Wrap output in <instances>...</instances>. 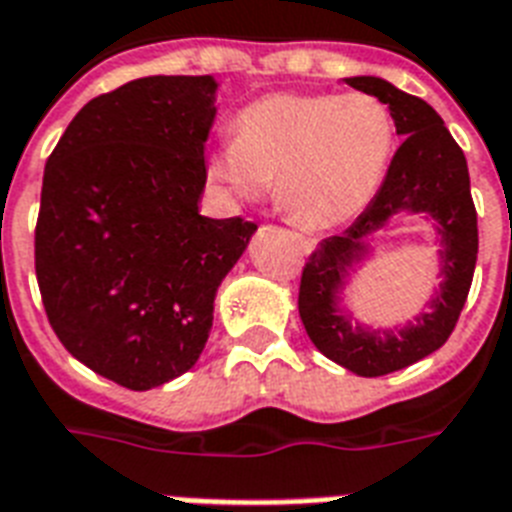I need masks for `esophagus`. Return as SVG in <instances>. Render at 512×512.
I'll return each mask as SVG.
<instances>
[{"mask_svg": "<svg viewBox=\"0 0 512 512\" xmlns=\"http://www.w3.org/2000/svg\"><path fill=\"white\" fill-rule=\"evenodd\" d=\"M295 239L300 241V247H303L305 255H311L313 249H316V239H311V236H300V233H295Z\"/></svg>", "mask_w": 512, "mask_h": 512, "instance_id": "esophagus-1", "label": "esophagus"}]
</instances>
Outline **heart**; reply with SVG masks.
<instances>
[{"label": "heart", "instance_id": "obj_1", "mask_svg": "<svg viewBox=\"0 0 512 512\" xmlns=\"http://www.w3.org/2000/svg\"><path fill=\"white\" fill-rule=\"evenodd\" d=\"M396 151V119L369 92H279L236 116V138L207 159L233 199L273 196L303 228H335L364 212Z\"/></svg>", "mask_w": 512, "mask_h": 512}]
</instances>
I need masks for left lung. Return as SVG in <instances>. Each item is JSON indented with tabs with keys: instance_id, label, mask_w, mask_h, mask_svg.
<instances>
[{
	"instance_id": "1",
	"label": "left lung",
	"mask_w": 512,
	"mask_h": 512,
	"mask_svg": "<svg viewBox=\"0 0 512 512\" xmlns=\"http://www.w3.org/2000/svg\"><path fill=\"white\" fill-rule=\"evenodd\" d=\"M353 90L369 92L390 108L404 138L372 204L340 236L316 247L300 279V319L311 342L358 377H382L430 356L449 340L468 300L478 257V217L470 196L468 162L444 119L422 98L401 92L380 76H350ZM396 214H425L437 225L442 278L437 297L401 330L350 325L339 305L349 271L371 254L368 239Z\"/></svg>"
}]
</instances>
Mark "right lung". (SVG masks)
<instances>
[{
  "instance_id": "obj_1",
  "label": "right lung",
  "mask_w": 512,
  "mask_h": 512,
  "mask_svg": "<svg viewBox=\"0 0 512 512\" xmlns=\"http://www.w3.org/2000/svg\"><path fill=\"white\" fill-rule=\"evenodd\" d=\"M212 76H146L92 98L47 159L34 260L58 340L100 377L151 390L207 345L220 281L255 223L199 215Z\"/></svg>"
}]
</instances>
